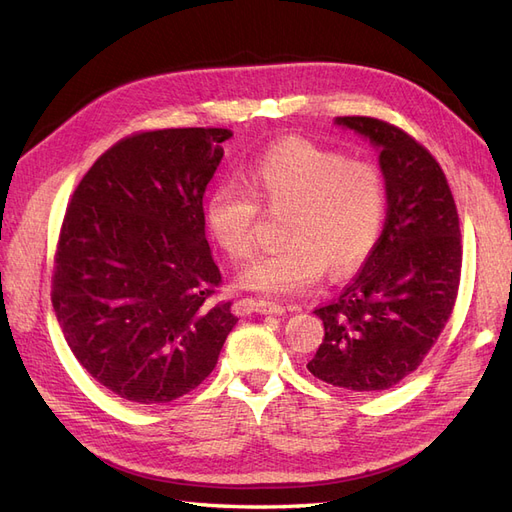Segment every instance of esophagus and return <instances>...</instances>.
Instances as JSON below:
<instances>
[{
  "mask_svg": "<svg viewBox=\"0 0 512 512\" xmlns=\"http://www.w3.org/2000/svg\"><path fill=\"white\" fill-rule=\"evenodd\" d=\"M239 307H252L256 314H269V316H282L286 314V307L280 305V303H273V301H241L237 303Z\"/></svg>",
  "mask_w": 512,
  "mask_h": 512,
  "instance_id": "34e87169",
  "label": "esophagus"
}]
</instances>
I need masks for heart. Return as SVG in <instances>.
<instances>
[{
    "mask_svg": "<svg viewBox=\"0 0 512 512\" xmlns=\"http://www.w3.org/2000/svg\"><path fill=\"white\" fill-rule=\"evenodd\" d=\"M241 181H224L205 200V226L232 260L256 245L258 203L288 209L286 245L256 256L237 273V286L269 297L314 288L327 271L346 275L374 250L386 192L380 168L305 138L271 145L247 164Z\"/></svg>",
    "mask_w": 512,
    "mask_h": 512,
    "instance_id": "b5f03b06",
    "label": "heart"
}]
</instances>
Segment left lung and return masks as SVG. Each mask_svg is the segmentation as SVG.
Instances as JSON below:
<instances>
[{
    "instance_id": "1",
    "label": "left lung",
    "mask_w": 512,
    "mask_h": 512,
    "mask_svg": "<svg viewBox=\"0 0 512 512\" xmlns=\"http://www.w3.org/2000/svg\"><path fill=\"white\" fill-rule=\"evenodd\" d=\"M335 126L376 149L386 222L352 284L314 312L324 339L307 369L327 384L376 393L423 363L453 314L459 215L440 164L404 130L374 117H335Z\"/></svg>"
}]
</instances>
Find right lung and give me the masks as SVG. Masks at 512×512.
Listing matches in <instances>:
<instances>
[{
  "label": "right lung",
  "instance_id": "obj_1",
  "mask_svg": "<svg viewBox=\"0 0 512 512\" xmlns=\"http://www.w3.org/2000/svg\"><path fill=\"white\" fill-rule=\"evenodd\" d=\"M230 136L173 128L123 138L68 205L51 292L57 322L76 361L136 404L196 389L239 320L230 303H209L222 275L203 211Z\"/></svg>",
  "mask_w": 512,
  "mask_h": 512
}]
</instances>
